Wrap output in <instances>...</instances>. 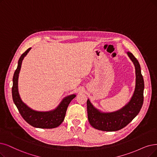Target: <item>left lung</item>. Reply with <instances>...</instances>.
I'll return each mask as SVG.
<instances>
[{
	"label": "left lung",
	"instance_id": "1",
	"mask_svg": "<svg viewBox=\"0 0 157 157\" xmlns=\"http://www.w3.org/2000/svg\"><path fill=\"white\" fill-rule=\"evenodd\" d=\"M135 69V87L129 101L120 109L103 112L96 108L90 99L87 100V117L91 126L104 131H115L126 126L139 114L144 101V82L139 61L129 52H126Z\"/></svg>",
	"mask_w": 157,
	"mask_h": 157
}]
</instances>
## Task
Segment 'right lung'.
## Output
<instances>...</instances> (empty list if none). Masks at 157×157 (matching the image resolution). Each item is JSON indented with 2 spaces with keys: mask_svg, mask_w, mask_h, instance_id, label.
Returning a JSON list of instances; mask_svg holds the SVG:
<instances>
[{
  "mask_svg": "<svg viewBox=\"0 0 157 157\" xmlns=\"http://www.w3.org/2000/svg\"><path fill=\"white\" fill-rule=\"evenodd\" d=\"M31 48L28 49L18 61V66L13 77L12 97L13 102L22 118L33 127L42 129H52L59 126L64 121L68 105L76 97L75 94H71L64 97L55 109L48 111H36L29 108L21 98L18 88V75L21 71L22 62L24 58L30 51Z\"/></svg>",
  "mask_w": 157,
  "mask_h": 157,
  "instance_id": "right-lung-1",
  "label": "right lung"
}]
</instances>
